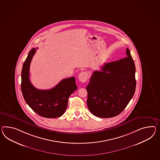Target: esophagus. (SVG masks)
<instances>
[{
  "instance_id": "34e87169",
  "label": "esophagus",
  "mask_w": 160,
  "mask_h": 160,
  "mask_svg": "<svg viewBox=\"0 0 160 160\" xmlns=\"http://www.w3.org/2000/svg\"><path fill=\"white\" fill-rule=\"evenodd\" d=\"M79 80L82 82H85L88 79V74L86 72H81L78 75Z\"/></svg>"
}]
</instances>
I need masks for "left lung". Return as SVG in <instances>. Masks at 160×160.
I'll return each mask as SVG.
<instances>
[{
    "label": "left lung",
    "instance_id": "left-lung-1",
    "mask_svg": "<svg viewBox=\"0 0 160 160\" xmlns=\"http://www.w3.org/2000/svg\"><path fill=\"white\" fill-rule=\"evenodd\" d=\"M128 57L106 63L101 71H94L86 86L87 105L92 114L111 118L127 106L136 89L135 66L130 50Z\"/></svg>",
    "mask_w": 160,
    "mask_h": 160
}]
</instances>
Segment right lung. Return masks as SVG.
<instances>
[{
  "mask_svg": "<svg viewBox=\"0 0 160 160\" xmlns=\"http://www.w3.org/2000/svg\"><path fill=\"white\" fill-rule=\"evenodd\" d=\"M37 48L29 52L21 71V91L25 102L34 112L45 118H53L62 116L67 107L70 95L77 90L74 77L62 79L49 90L38 89L29 80V67Z\"/></svg>",
  "mask_w": 160,
  "mask_h": 160,
  "instance_id": "add662e5",
  "label": "right lung"
}]
</instances>
